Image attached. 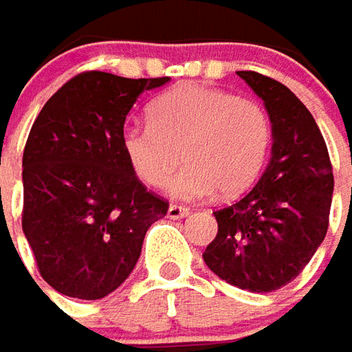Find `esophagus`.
Here are the masks:
<instances>
[{
  "instance_id": "esophagus-1",
  "label": "esophagus",
  "mask_w": 352,
  "mask_h": 352,
  "mask_svg": "<svg viewBox=\"0 0 352 352\" xmlns=\"http://www.w3.org/2000/svg\"><path fill=\"white\" fill-rule=\"evenodd\" d=\"M166 214H168V219H182V217H188L190 214V209L184 207V205H170Z\"/></svg>"
}]
</instances>
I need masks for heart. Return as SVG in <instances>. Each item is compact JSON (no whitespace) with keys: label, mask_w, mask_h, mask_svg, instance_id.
<instances>
[{"label":"heart","mask_w":352,"mask_h":352,"mask_svg":"<svg viewBox=\"0 0 352 352\" xmlns=\"http://www.w3.org/2000/svg\"><path fill=\"white\" fill-rule=\"evenodd\" d=\"M273 126L265 106L205 85H180L148 104L147 126H127L122 151L148 188H162L182 168L168 192L176 199L223 197L246 192L270 155Z\"/></svg>","instance_id":"obj_1"}]
</instances>
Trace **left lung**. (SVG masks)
Here are the masks:
<instances>
[{"label":"left lung","mask_w":352,"mask_h":352,"mask_svg":"<svg viewBox=\"0 0 352 352\" xmlns=\"http://www.w3.org/2000/svg\"><path fill=\"white\" fill-rule=\"evenodd\" d=\"M238 75L271 118V159L244 197L214 211L219 232L204 259L238 289L271 292L291 283L324 242L333 170L322 131L298 96L261 73Z\"/></svg>","instance_id":"left-lung-1"}]
</instances>
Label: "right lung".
Returning <instances> with one entry per match:
<instances>
[{
	"instance_id": "right-lung-1",
	"label": "right lung",
	"mask_w": 352,
	"mask_h": 352,
	"mask_svg": "<svg viewBox=\"0 0 352 352\" xmlns=\"http://www.w3.org/2000/svg\"><path fill=\"white\" fill-rule=\"evenodd\" d=\"M168 77L85 72L40 110L23 153V232L42 279L65 296L96 300L129 277L148 226L168 201L147 192L122 151L139 94Z\"/></svg>"
}]
</instances>
